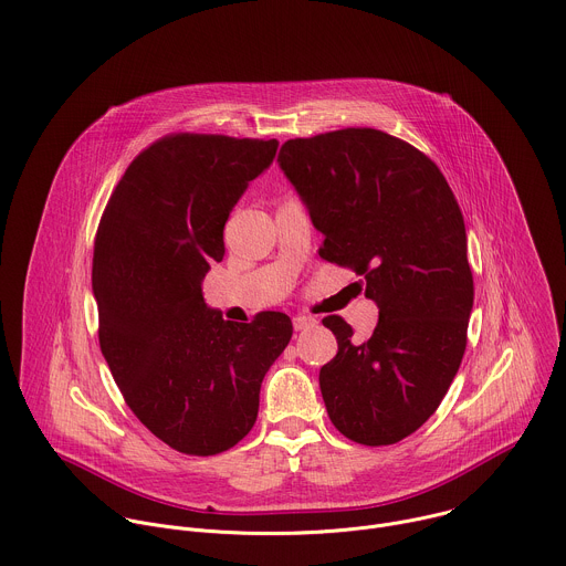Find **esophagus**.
I'll use <instances>...</instances> for the list:
<instances>
[{
  "label": "esophagus",
  "mask_w": 566,
  "mask_h": 566,
  "mask_svg": "<svg viewBox=\"0 0 566 566\" xmlns=\"http://www.w3.org/2000/svg\"><path fill=\"white\" fill-rule=\"evenodd\" d=\"M315 326H317L315 317H308V315H295L293 317V328L295 331H308V328H315Z\"/></svg>",
  "instance_id": "34e87169"
}]
</instances>
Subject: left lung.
Instances as JSON below:
<instances>
[{"instance_id": "obj_1", "label": "left lung", "mask_w": 566, "mask_h": 566, "mask_svg": "<svg viewBox=\"0 0 566 566\" xmlns=\"http://www.w3.org/2000/svg\"><path fill=\"white\" fill-rule=\"evenodd\" d=\"M280 169L326 238L319 255L366 280L379 308L368 342L337 315V355L319 370L333 426L361 446L417 432L454 381L474 306L468 233L439 167L412 145L348 127L286 140Z\"/></svg>"}]
</instances>
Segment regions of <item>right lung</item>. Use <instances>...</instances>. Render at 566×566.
<instances>
[{"instance_id": "1", "label": "right lung", "mask_w": 566, "mask_h": 566, "mask_svg": "<svg viewBox=\"0 0 566 566\" xmlns=\"http://www.w3.org/2000/svg\"><path fill=\"white\" fill-rule=\"evenodd\" d=\"M277 140L174 134L140 151L103 211L92 258L98 342L125 403L169 448L213 457L258 419L260 388L293 335L289 315L251 324L207 306L224 222Z\"/></svg>"}]
</instances>
